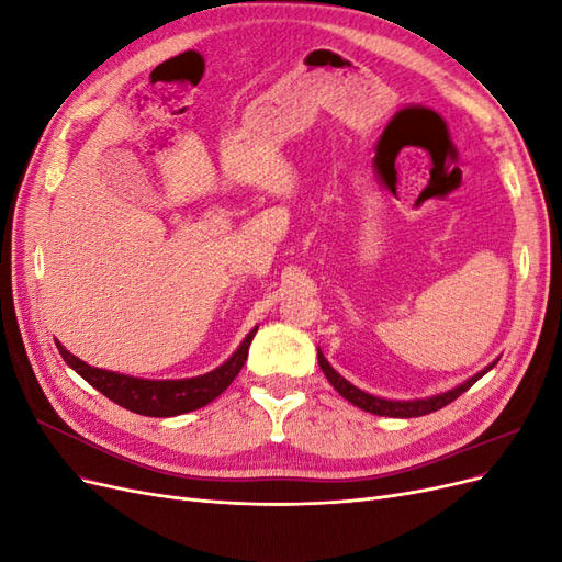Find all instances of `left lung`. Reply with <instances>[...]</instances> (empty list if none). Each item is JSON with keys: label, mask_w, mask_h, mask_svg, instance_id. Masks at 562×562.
<instances>
[{"label": "left lung", "mask_w": 562, "mask_h": 562, "mask_svg": "<svg viewBox=\"0 0 562 562\" xmlns=\"http://www.w3.org/2000/svg\"><path fill=\"white\" fill-rule=\"evenodd\" d=\"M497 363V361H495ZM495 363L487 366L485 370H481L479 375H473L471 380H467L464 384H459L457 389L452 391H446V394H438V396H431V398H419V401H386V398H378V396H370L366 394V391L356 389L353 384H349L342 375H337V372L330 368V363L326 361V356H323L318 351V366L323 370V375L328 378V382L342 394L349 403H353L356 407H361V411L366 413H372V415H382V417H422V415H429V413H436L440 411V407H446L448 403H452L454 398H459L464 394V391L469 386H473L475 382H479L485 372L490 368H495Z\"/></svg>", "instance_id": "left-lung-1"}]
</instances>
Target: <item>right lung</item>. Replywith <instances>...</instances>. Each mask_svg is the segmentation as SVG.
<instances>
[{
  "label": "right lung",
  "mask_w": 562,
  "mask_h": 562,
  "mask_svg": "<svg viewBox=\"0 0 562 562\" xmlns=\"http://www.w3.org/2000/svg\"><path fill=\"white\" fill-rule=\"evenodd\" d=\"M255 333H258V328L248 333L241 347L232 353V359L227 363L215 368L213 372H206V375L190 380H140L119 375V372L91 368L89 363L79 361L77 356H72L63 345H56L65 363L77 370L83 380L116 405L145 417H173L196 411V407H203L223 394L244 368Z\"/></svg>",
  "instance_id": "add662e5"
}]
</instances>
